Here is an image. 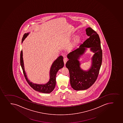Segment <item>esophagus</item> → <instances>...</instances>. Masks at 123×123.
Here are the masks:
<instances>
[{
    "mask_svg": "<svg viewBox=\"0 0 123 123\" xmlns=\"http://www.w3.org/2000/svg\"><path fill=\"white\" fill-rule=\"evenodd\" d=\"M68 61V59L67 58H63V61L65 65V64Z\"/></svg>",
    "mask_w": 123,
    "mask_h": 123,
    "instance_id": "1",
    "label": "esophagus"
}]
</instances>
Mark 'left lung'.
I'll list each match as a JSON object with an SVG mask.
<instances>
[{"instance_id": "obj_1", "label": "left lung", "mask_w": 123, "mask_h": 123, "mask_svg": "<svg viewBox=\"0 0 123 123\" xmlns=\"http://www.w3.org/2000/svg\"><path fill=\"white\" fill-rule=\"evenodd\" d=\"M88 38L80 44L78 48L67 55L69 60L66 66L69 69L70 83L72 88L76 90H85L91 87L97 80L102 61V51L98 35L91 27L86 29ZM86 48H90L95 53L92 58V65L87 71H83L80 68L78 60L83 54Z\"/></svg>"}]
</instances>
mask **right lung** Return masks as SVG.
<instances>
[{
    "mask_svg": "<svg viewBox=\"0 0 123 123\" xmlns=\"http://www.w3.org/2000/svg\"><path fill=\"white\" fill-rule=\"evenodd\" d=\"M29 33H25L24 35L22 37V42H23L25 38L29 34ZM20 62L21 67L22 68L24 75L25 77L26 81L27 82L29 86L32 87V88L35 90L36 91H38L39 92L43 93H50L52 92L54 89L55 88V84H56V75L57 72L60 69H61L64 66L63 60V57L61 55L58 57L55 61H54L50 70L49 80L47 83L45 84H37L30 81V80L28 79L25 70V68L24 65L23 60V54L22 51V50L20 53Z\"/></svg>",
    "mask_w": 123,
    "mask_h": 123,
    "instance_id": "right-lung-1",
    "label": "right lung"
}]
</instances>
